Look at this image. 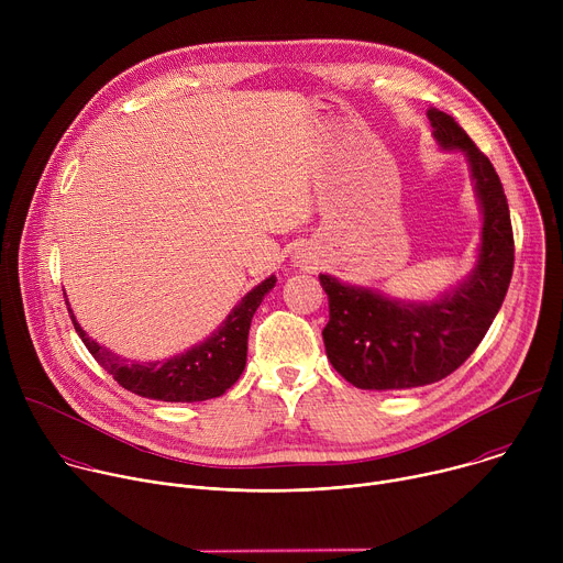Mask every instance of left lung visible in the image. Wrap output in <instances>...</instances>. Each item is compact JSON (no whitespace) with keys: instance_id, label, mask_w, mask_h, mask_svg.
Returning <instances> with one entry per match:
<instances>
[{"instance_id":"1","label":"left lung","mask_w":563,"mask_h":563,"mask_svg":"<svg viewBox=\"0 0 563 563\" xmlns=\"http://www.w3.org/2000/svg\"><path fill=\"white\" fill-rule=\"evenodd\" d=\"M428 118L437 142L463 151L470 163L484 211L478 261L459 287L430 302L394 300L328 274L318 276L330 300L323 330L328 358L361 389H410L452 374L484 341L512 278L510 209L493 163L452 115L430 109Z\"/></svg>"}]
</instances>
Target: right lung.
Segmentation results:
<instances>
[{
    "instance_id": "right-lung-1",
    "label": "right lung",
    "mask_w": 563,
    "mask_h": 563,
    "mask_svg": "<svg viewBox=\"0 0 563 563\" xmlns=\"http://www.w3.org/2000/svg\"><path fill=\"white\" fill-rule=\"evenodd\" d=\"M274 285L276 276H269L256 285L233 307L224 323L205 343L155 363H135L113 354L104 345H98L93 339H89V334L79 328L70 307L68 313L77 336L82 339L91 356L124 389L144 398L167 400V404H196V400H209L224 394L243 374L247 363V336L252 318Z\"/></svg>"
}]
</instances>
